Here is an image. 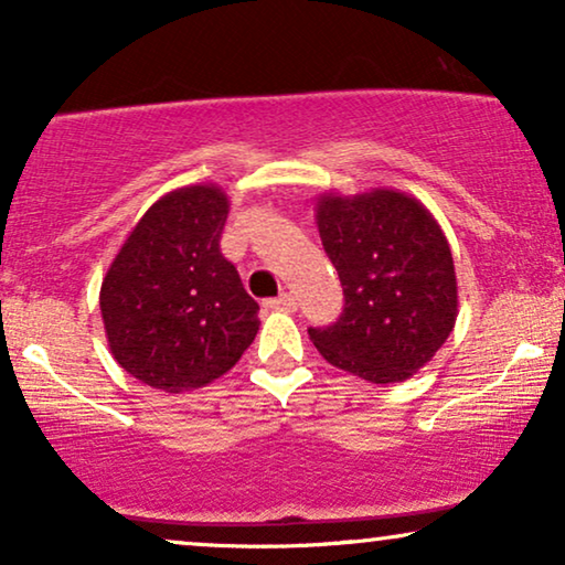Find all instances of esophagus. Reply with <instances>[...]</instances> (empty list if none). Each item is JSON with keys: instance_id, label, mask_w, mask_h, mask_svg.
I'll return each instance as SVG.
<instances>
[{"instance_id": "1", "label": "esophagus", "mask_w": 565, "mask_h": 565, "mask_svg": "<svg viewBox=\"0 0 565 565\" xmlns=\"http://www.w3.org/2000/svg\"><path fill=\"white\" fill-rule=\"evenodd\" d=\"M267 308H273V311H296V298L290 296V292H282L280 298H269L267 303H265Z\"/></svg>"}]
</instances>
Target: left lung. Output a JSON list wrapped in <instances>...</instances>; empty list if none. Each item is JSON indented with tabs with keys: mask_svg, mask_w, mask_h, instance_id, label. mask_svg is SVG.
<instances>
[{
	"mask_svg": "<svg viewBox=\"0 0 565 565\" xmlns=\"http://www.w3.org/2000/svg\"><path fill=\"white\" fill-rule=\"evenodd\" d=\"M323 252L344 288V313L308 329L321 358L362 381H408L458 319V280L445 231L406 192L373 188L316 198Z\"/></svg>",
	"mask_w": 565,
	"mask_h": 565,
	"instance_id": "8db88e82",
	"label": "left lung"
}]
</instances>
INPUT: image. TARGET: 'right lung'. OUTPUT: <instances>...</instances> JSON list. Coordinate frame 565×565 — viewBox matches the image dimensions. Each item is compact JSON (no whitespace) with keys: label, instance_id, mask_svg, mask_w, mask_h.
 Masks as SVG:
<instances>
[{"label":"right lung","instance_id":"add662e5","mask_svg":"<svg viewBox=\"0 0 565 565\" xmlns=\"http://www.w3.org/2000/svg\"><path fill=\"white\" fill-rule=\"evenodd\" d=\"M228 195L200 182L141 215L99 288L118 365L151 388L188 393L226 375L259 331V306L221 254Z\"/></svg>","mask_w":565,"mask_h":565}]
</instances>
